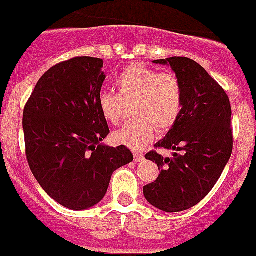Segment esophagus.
<instances>
[{
    "label": "esophagus",
    "instance_id": "obj_1",
    "mask_svg": "<svg viewBox=\"0 0 256 256\" xmlns=\"http://www.w3.org/2000/svg\"><path fill=\"white\" fill-rule=\"evenodd\" d=\"M134 160L136 162H143L144 160V156L143 154H138V153H134Z\"/></svg>",
    "mask_w": 256,
    "mask_h": 256
}]
</instances>
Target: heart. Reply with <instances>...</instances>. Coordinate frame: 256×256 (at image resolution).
Returning <instances> with one entry per match:
<instances>
[{
	"label": "heart",
	"mask_w": 256,
	"mask_h": 256,
	"mask_svg": "<svg viewBox=\"0 0 256 256\" xmlns=\"http://www.w3.org/2000/svg\"><path fill=\"white\" fill-rule=\"evenodd\" d=\"M118 93L104 90L97 104L102 117L113 126L126 114V104L134 103L132 122L113 133V140L138 150L154 139L156 130L166 133L178 122L183 110V87L174 73L159 72L134 63L126 67L114 82Z\"/></svg>",
	"instance_id": "obj_1"
}]
</instances>
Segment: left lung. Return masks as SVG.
<instances>
[{
  "label": "left lung",
  "instance_id": "8db88e82",
  "mask_svg": "<svg viewBox=\"0 0 256 256\" xmlns=\"http://www.w3.org/2000/svg\"><path fill=\"white\" fill-rule=\"evenodd\" d=\"M170 66L183 87V110L178 122L156 148L172 149L173 156L156 150L146 158L160 174L143 188L146 200L166 213L193 208L222 176L232 152V107L225 90L196 60L186 57L156 60Z\"/></svg>",
  "mask_w": 256,
  "mask_h": 256
}]
</instances>
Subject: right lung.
Returning <instances> with one entry per match:
<instances>
[{
  "instance_id": "1",
  "label": "right lung",
  "mask_w": 256,
  "mask_h": 256,
  "mask_svg": "<svg viewBox=\"0 0 256 256\" xmlns=\"http://www.w3.org/2000/svg\"><path fill=\"white\" fill-rule=\"evenodd\" d=\"M103 60L74 57L40 78L24 110L26 156L43 190L72 210L104 198L113 172L133 160L127 146L100 144L110 134L97 100Z\"/></svg>"
}]
</instances>
